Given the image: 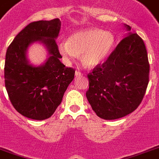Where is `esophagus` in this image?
Returning <instances> with one entry per match:
<instances>
[{"instance_id":"esophagus-1","label":"esophagus","mask_w":159,"mask_h":159,"mask_svg":"<svg viewBox=\"0 0 159 159\" xmlns=\"http://www.w3.org/2000/svg\"><path fill=\"white\" fill-rule=\"evenodd\" d=\"M75 75L77 76H77H81V75H82V72L79 71V70H76Z\"/></svg>"}]
</instances>
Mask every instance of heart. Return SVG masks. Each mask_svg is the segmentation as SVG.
<instances>
[{
	"instance_id": "b5f03b06",
	"label": "heart",
	"mask_w": 159,
	"mask_h": 159,
	"mask_svg": "<svg viewBox=\"0 0 159 159\" xmlns=\"http://www.w3.org/2000/svg\"><path fill=\"white\" fill-rule=\"evenodd\" d=\"M115 44L114 34L99 29H87L71 34L67 42H61L58 51L65 61L81 56L82 63L87 68L102 64L108 57Z\"/></svg>"
}]
</instances>
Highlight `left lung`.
Returning <instances> with one entry per match:
<instances>
[{
  "label": "left lung",
  "instance_id": "left-lung-1",
  "mask_svg": "<svg viewBox=\"0 0 159 159\" xmlns=\"http://www.w3.org/2000/svg\"><path fill=\"white\" fill-rule=\"evenodd\" d=\"M125 26L131 30L129 25ZM149 75L150 64L143 39L137 33H129L105 62L87 74L86 98L100 118H121L141 104Z\"/></svg>",
  "mask_w": 159,
  "mask_h": 159
}]
</instances>
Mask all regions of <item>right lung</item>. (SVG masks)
<instances>
[{"label":"right lung","instance_id":"right-lung-1","mask_svg":"<svg viewBox=\"0 0 159 159\" xmlns=\"http://www.w3.org/2000/svg\"><path fill=\"white\" fill-rule=\"evenodd\" d=\"M61 22L59 18L28 24L10 43L5 55V85L9 100L20 114L37 120L52 116L73 81L75 69L60 61L61 55L56 39ZM41 41L50 57L43 66L34 67L25 57L27 47Z\"/></svg>","mask_w":159,"mask_h":159}]
</instances>
